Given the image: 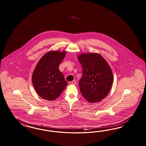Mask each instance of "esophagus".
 Returning a JSON list of instances; mask_svg holds the SVG:
<instances>
[{"mask_svg":"<svg viewBox=\"0 0 146 146\" xmlns=\"http://www.w3.org/2000/svg\"><path fill=\"white\" fill-rule=\"evenodd\" d=\"M69 84H76V81H70V82H69Z\"/></svg>","mask_w":146,"mask_h":146,"instance_id":"34e87169","label":"esophagus"}]
</instances>
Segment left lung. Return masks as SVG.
<instances>
[{"instance_id":"1","label":"left lung","mask_w":146,"mask_h":146,"mask_svg":"<svg viewBox=\"0 0 146 146\" xmlns=\"http://www.w3.org/2000/svg\"><path fill=\"white\" fill-rule=\"evenodd\" d=\"M78 59L82 67V77L80 80V90L89 103H96L106 97L113 82L110 66L100 55L82 54Z\"/></svg>"}]
</instances>
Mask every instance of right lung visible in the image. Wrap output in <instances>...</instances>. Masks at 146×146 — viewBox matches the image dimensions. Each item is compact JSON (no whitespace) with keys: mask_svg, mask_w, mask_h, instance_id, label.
I'll list each match as a JSON object with an SVG mask.
<instances>
[{"mask_svg":"<svg viewBox=\"0 0 146 146\" xmlns=\"http://www.w3.org/2000/svg\"><path fill=\"white\" fill-rule=\"evenodd\" d=\"M66 52L51 51L40 60L33 71L32 81L37 94L47 100L57 98L67 86L59 66Z\"/></svg>","mask_w":146,"mask_h":146,"instance_id":"right-lung-1","label":"right lung"}]
</instances>
